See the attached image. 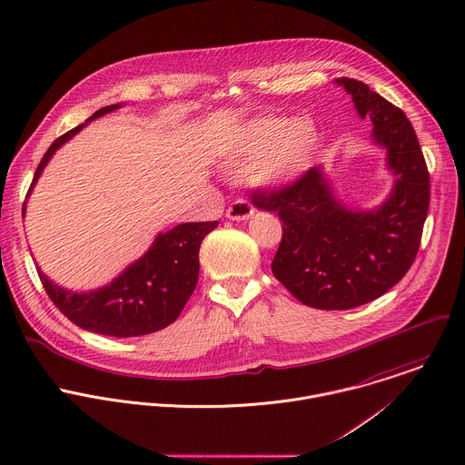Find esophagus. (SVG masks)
I'll return each mask as SVG.
<instances>
[{"label": "esophagus", "instance_id": "34e87169", "mask_svg": "<svg viewBox=\"0 0 465 465\" xmlns=\"http://www.w3.org/2000/svg\"><path fill=\"white\" fill-rule=\"evenodd\" d=\"M255 208L246 201V199H235L228 210H226V217L232 221H246L253 215Z\"/></svg>", "mask_w": 465, "mask_h": 465}]
</instances>
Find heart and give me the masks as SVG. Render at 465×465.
<instances>
[{
	"label": "heart",
	"mask_w": 465,
	"mask_h": 465,
	"mask_svg": "<svg viewBox=\"0 0 465 465\" xmlns=\"http://www.w3.org/2000/svg\"><path fill=\"white\" fill-rule=\"evenodd\" d=\"M318 133L307 118L264 116L250 122L239 134L232 160L257 162L255 176L268 185L294 182L314 162Z\"/></svg>",
	"instance_id": "obj_1"
}]
</instances>
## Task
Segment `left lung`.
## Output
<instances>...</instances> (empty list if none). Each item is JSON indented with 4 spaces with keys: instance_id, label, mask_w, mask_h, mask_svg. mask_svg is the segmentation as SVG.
<instances>
[{
    "instance_id": "obj_1",
    "label": "left lung",
    "mask_w": 465,
    "mask_h": 465,
    "mask_svg": "<svg viewBox=\"0 0 465 465\" xmlns=\"http://www.w3.org/2000/svg\"><path fill=\"white\" fill-rule=\"evenodd\" d=\"M373 142L386 149L395 176L390 197L373 210H349L334 199L320 167L292 183L252 193L253 206L279 212L282 241L272 262L275 279L302 303L345 311L382 296L411 268L430 206V173L406 114L356 79H336Z\"/></svg>"
}]
</instances>
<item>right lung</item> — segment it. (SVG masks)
Instances as JSON below:
<instances>
[{
	"mask_svg": "<svg viewBox=\"0 0 465 465\" xmlns=\"http://www.w3.org/2000/svg\"><path fill=\"white\" fill-rule=\"evenodd\" d=\"M120 104L105 105L81 125L59 136L45 153L32 185L54 153L74 138L92 120L118 109ZM25 213V204H23ZM217 221L183 223L158 233L149 252L133 262L109 285L90 292H77L59 287L37 268L45 291L55 307L75 325L96 334L114 338L143 336L169 327L183 311L199 277V246L203 239L217 228Z\"/></svg>",
	"mask_w": 465,
	"mask_h": 465,
	"instance_id": "obj_1",
	"label": "right lung"
}]
</instances>
